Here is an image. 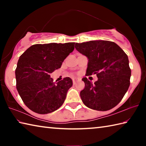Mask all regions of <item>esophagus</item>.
Here are the masks:
<instances>
[{"label":"esophagus","mask_w":146,"mask_h":146,"mask_svg":"<svg viewBox=\"0 0 146 146\" xmlns=\"http://www.w3.org/2000/svg\"><path fill=\"white\" fill-rule=\"evenodd\" d=\"M77 80V78H73V84H76V80Z\"/></svg>","instance_id":"esophagus-1"}]
</instances>
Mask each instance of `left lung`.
<instances>
[{
  "label": "left lung",
  "instance_id": "obj_1",
  "mask_svg": "<svg viewBox=\"0 0 146 146\" xmlns=\"http://www.w3.org/2000/svg\"><path fill=\"white\" fill-rule=\"evenodd\" d=\"M78 52L88 58L86 76L96 74L93 84L83 78L85 88L80 91L83 103L92 110L108 111L115 107L127 92L131 71L127 55L113 42L91 40L76 43Z\"/></svg>",
  "mask_w": 146,
  "mask_h": 146
}]
</instances>
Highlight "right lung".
<instances>
[{"label":"right lung","instance_id":"right-lung-1","mask_svg":"<svg viewBox=\"0 0 146 146\" xmlns=\"http://www.w3.org/2000/svg\"><path fill=\"white\" fill-rule=\"evenodd\" d=\"M74 46L75 42L35 44L20 56L15 70L17 90L29 110L48 114L63 104L72 80L66 77L55 83L50 74L61 67Z\"/></svg>","mask_w":146,"mask_h":146}]
</instances>
